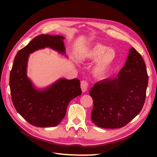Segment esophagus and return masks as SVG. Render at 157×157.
<instances>
[{"label":"esophagus","mask_w":157,"mask_h":157,"mask_svg":"<svg viewBox=\"0 0 157 157\" xmlns=\"http://www.w3.org/2000/svg\"><path fill=\"white\" fill-rule=\"evenodd\" d=\"M81 90H82V92H86L88 91V83L85 81V80H83V81L81 82Z\"/></svg>","instance_id":"obj_1"}]
</instances>
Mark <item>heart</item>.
Segmentation results:
<instances>
[{
	"label": "heart",
	"instance_id": "heart-1",
	"mask_svg": "<svg viewBox=\"0 0 157 157\" xmlns=\"http://www.w3.org/2000/svg\"><path fill=\"white\" fill-rule=\"evenodd\" d=\"M83 58L90 61L97 60L93 68V73L101 76L109 70L117 58V52L101 44H96L89 48L82 54Z\"/></svg>",
	"mask_w": 157,
	"mask_h": 157
}]
</instances>
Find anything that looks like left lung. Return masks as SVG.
<instances>
[{
    "mask_svg": "<svg viewBox=\"0 0 157 157\" xmlns=\"http://www.w3.org/2000/svg\"><path fill=\"white\" fill-rule=\"evenodd\" d=\"M147 85L144 61L132 47L117 77L103 79L90 89L94 103L92 122L98 127L110 129L126 125L143 108Z\"/></svg>",
    "mask_w": 157,
    "mask_h": 157,
    "instance_id": "left-lung-1",
    "label": "left lung"
}]
</instances>
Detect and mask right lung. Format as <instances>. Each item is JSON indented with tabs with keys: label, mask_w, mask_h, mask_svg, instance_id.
I'll return each instance as SVG.
<instances>
[{
	"label": "right lung",
	"mask_w": 157,
	"mask_h": 157,
	"mask_svg": "<svg viewBox=\"0 0 157 157\" xmlns=\"http://www.w3.org/2000/svg\"><path fill=\"white\" fill-rule=\"evenodd\" d=\"M64 39L60 35H39L14 58L10 75L12 103L17 113L35 126L58 125L65 116L69 103L82 94L78 78H60L45 88H36L27 74L29 55L35 51L48 48L67 57Z\"/></svg>",
	"instance_id": "1"
}]
</instances>
